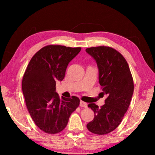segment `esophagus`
<instances>
[{
	"instance_id": "esophagus-1",
	"label": "esophagus",
	"mask_w": 155,
	"mask_h": 155,
	"mask_svg": "<svg viewBox=\"0 0 155 155\" xmlns=\"http://www.w3.org/2000/svg\"><path fill=\"white\" fill-rule=\"evenodd\" d=\"M80 106L82 107H87V103H85V102L81 101Z\"/></svg>"
}]
</instances>
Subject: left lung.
Wrapping results in <instances>:
<instances>
[{
	"label": "left lung",
	"mask_w": 155,
	"mask_h": 155,
	"mask_svg": "<svg viewBox=\"0 0 155 155\" xmlns=\"http://www.w3.org/2000/svg\"><path fill=\"white\" fill-rule=\"evenodd\" d=\"M85 51L96 61L102 93L107 96L101 107L93 103L88 104L94 118L87 128L94 134H107L118 127L127 111L134 90L133 77L124 57L115 49L98 46Z\"/></svg>",
	"instance_id": "left-lung-1"
}]
</instances>
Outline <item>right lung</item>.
Masks as SVG:
<instances>
[{
    "label": "right lung",
    "instance_id": "add662e5",
    "mask_svg": "<svg viewBox=\"0 0 155 155\" xmlns=\"http://www.w3.org/2000/svg\"><path fill=\"white\" fill-rule=\"evenodd\" d=\"M81 48L49 45L36 52L28 64L22 78V88L26 104L38 128L49 134L61 132L65 128L72 113L80 100L60 98L56 92V82L65 77L68 65Z\"/></svg>",
    "mask_w": 155,
    "mask_h": 155
}]
</instances>
